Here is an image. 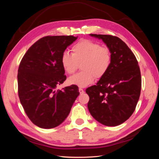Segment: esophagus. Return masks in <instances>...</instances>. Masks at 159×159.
Listing matches in <instances>:
<instances>
[{
    "mask_svg": "<svg viewBox=\"0 0 159 159\" xmlns=\"http://www.w3.org/2000/svg\"><path fill=\"white\" fill-rule=\"evenodd\" d=\"M79 91H80V93L81 94L84 93V90L82 88H80V89H79Z\"/></svg>",
    "mask_w": 159,
    "mask_h": 159,
    "instance_id": "esophagus-1",
    "label": "esophagus"
}]
</instances>
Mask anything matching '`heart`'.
<instances>
[{"mask_svg": "<svg viewBox=\"0 0 159 159\" xmlns=\"http://www.w3.org/2000/svg\"><path fill=\"white\" fill-rule=\"evenodd\" d=\"M71 54L64 52L61 56L62 68L69 75L74 74L79 65L82 70L68 80L70 84L84 88L93 82L95 77L102 78L107 74L111 64V52L107 47L84 39L71 47Z\"/></svg>", "mask_w": 159, "mask_h": 159, "instance_id": "obj_1", "label": "heart"}]
</instances>
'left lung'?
Wrapping results in <instances>:
<instances>
[{
  "instance_id": "1",
  "label": "left lung",
  "mask_w": 159,
  "mask_h": 159,
  "mask_svg": "<svg viewBox=\"0 0 159 159\" xmlns=\"http://www.w3.org/2000/svg\"><path fill=\"white\" fill-rule=\"evenodd\" d=\"M102 39L111 52V66L96 85L86 89L89 111L104 125H121L131 116L141 89L140 68L135 56L119 38L91 34Z\"/></svg>"
}]
</instances>
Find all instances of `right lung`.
Listing matches in <instances>:
<instances>
[{"label": "right lung", "mask_w": 159, "mask_h": 159, "mask_svg": "<svg viewBox=\"0 0 159 159\" xmlns=\"http://www.w3.org/2000/svg\"><path fill=\"white\" fill-rule=\"evenodd\" d=\"M77 38L43 37L28 50L19 65V99L28 118L40 128L52 129L60 125L80 94L75 85L56 91L66 80L61 56Z\"/></svg>", "instance_id": "right-lung-1"}]
</instances>
